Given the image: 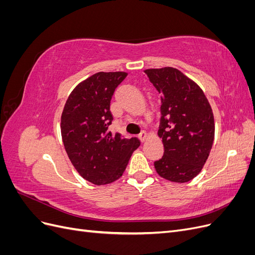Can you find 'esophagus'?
I'll return each instance as SVG.
<instances>
[{"label": "esophagus", "instance_id": "obj_1", "mask_svg": "<svg viewBox=\"0 0 255 255\" xmlns=\"http://www.w3.org/2000/svg\"><path fill=\"white\" fill-rule=\"evenodd\" d=\"M148 137H149V135L146 132H142L141 134H139V136H138V138H139L141 142H144L146 139H148Z\"/></svg>", "mask_w": 255, "mask_h": 255}]
</instances>
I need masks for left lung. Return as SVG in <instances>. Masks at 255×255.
<instances>
[{"mask_svg": "<svg viewBox=\"0 0 255 255\" xmlns=\"http://www.w3.org/2000/svg\"><path fill=\"white\" fill-rule=\"evenodd\" d=\"M144 73L161 100L158 136L165 151L154 167L168 181L189 182L201 172L214 142L210 102L199 85L175 68L146 69Z\"/></svg>", "mask_w": 255, "mask_h": 255, "instance_id": "1", "label": "left lung"}]
</instances>
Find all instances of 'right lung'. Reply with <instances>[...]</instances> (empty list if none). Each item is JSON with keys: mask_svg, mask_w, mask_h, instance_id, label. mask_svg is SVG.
I'll return each mask as SVG.
<instances>
[{"mask_svg": "<svg viewBox=\"0 0 255 255\" xmlns=\"http://www.w3.org/2000/svg\"><path fill=\"white\" fill-rule=\"evenodd\" d=\"M127 72H98L81 82L69 96L60 119L61 138L72 165L82 177L105 185L122 176L138 138L109 130L111 100Z\"/></svg>", "mask_w": 255, "mask_h": 255, "instance_id": "add662e5", "label": "right lung"}]
</instances>
